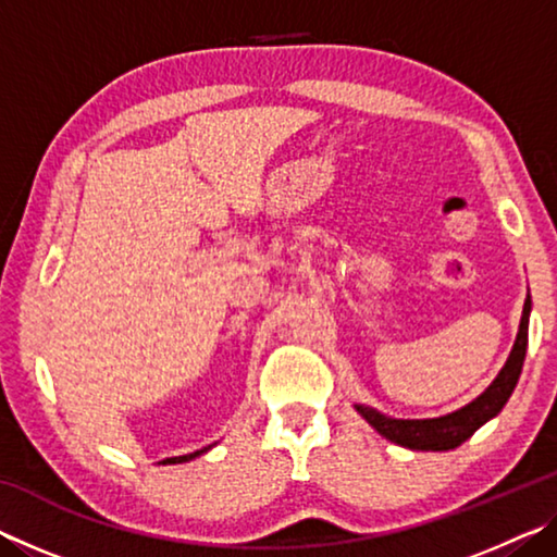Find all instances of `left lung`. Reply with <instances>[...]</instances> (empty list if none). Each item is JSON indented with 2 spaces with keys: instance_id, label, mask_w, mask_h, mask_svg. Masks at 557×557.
Masks as SVG:
<instances>
[{
  "instance_id": "8db88e82",
  "label": "left lung",
  "mask_w": 557,
  "mask_h": 557,
  "mask_svg": "<svg viewBox=\"0 0 557 557\" xmlns=\"http://www.w3.org/2000/svg\"><path fill=\"white\" fill-rule=\"evenodd\" d=\"M528 314H531V295H528L523 305L521 326H518V336L513 344V351L508 356L502 373L496 375V381L479 395L474 403H469L467 408L457 412H449L445 418L435 420H395L385 418L383 412L366 408V405H356V410L369 420V425L381 432L385 440L395 442V445L408 447V449H422V451H447L459 447L461 442H467L474 432L496 418L506 400L511 398V393L518 383V375L523 369L525 346H528Z\"/></svg>"
}]
</instances>
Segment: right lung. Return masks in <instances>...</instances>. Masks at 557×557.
<instances>
[{"mask_svg":"<svg viewBox=\"0 0 557 557\" xmlns=\"http://www.w3.org/2000/svg\"><path fill=\"white\" fill-rule=\"evenodd\" d=\"M201 451H206V447H203V449H199V451H194V455H184V457H169V459H164V465H182V461H188V459L199 457Z\"/></svg>","mask_w":557,"mask_h":557,"instance_id":"obj_1","label":"right lung"}]
</instances>
